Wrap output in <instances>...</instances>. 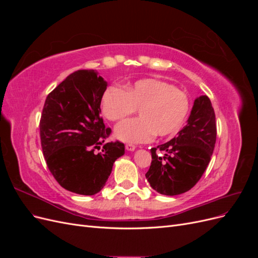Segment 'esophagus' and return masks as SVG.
I'll use <instances>...</instances> for the list:
<instances>
[{
	"label": "esophagus",
	"mask_w": 258,
	"mask_h": 258,
	"mask_svg": "<svg viewBox=\"0 0 258 258\" xmlns=\"http://www.w3.org/2000/svg\"><path fill=\"white\" fill-rule=\"evenodd\" d=\"M126 150L129 151V152H134L136 150V145H134V144H127L126 145Z\"/></svg>",
	"instance_id": "obj_1"
}]
</instances>
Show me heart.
Returning <instances> with one entry per match:
<instances>
[{
  "label": "heart",
  "mask_w": 258,
  "mask_h": 258,
  "mask_svg": "<svg viewBox=\"0 0 258 258\" xmlns=\"http://www.w3.org/2000/svg\"><path fill=\"white\" fill-rule=\"evenodd\" d=\"M188 96L167 82L143 79L124 86H110L101 99V110L108 120L119 121L139 110V119L117 124L115 137L123 142H146L154 135L167 137L182 127L188 115Z\"/></svg>",
  "instance_id": "obj_1"
}]
</instances>
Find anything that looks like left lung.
Wrapping results in <instances>:
<instances>
[{"label": "left lung", "instance_id": "8db88e82", "mask_svg": "<svg viewBox=\"0 0 258 258\" xmlns=\"http://www.w3.org/2000/svg\"><path fill=\"white\" fill-rule=\"evenodd\" d=\"M216 142L215 113L207 96L195 100L186 126L169 142L151 148L152 163L145 176L166 196L188 191L209 165ZM164 152L162 158L157 150Z\"/></svg>", "mask_w": 258, "mask_h": 258}]
</instances>
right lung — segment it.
Returning a JSON list of instances; mask_svg holds the SVG:
<instances>
[{
	"label": "right lung",
	"instance_id": "add662e5",
	"mask_svg": "<svg viewBox=\"0 0 258 258\" xmlns=\"http://www.w3.org/2000/svg\"><path fill=\"white\" fill-rule=\"evenodd\" d=\"M106 87L95 70H79L49 93L41 116V144L49 171L60 186L85 196L103 188L115 160L124 154L123 143H104L111 135L100 116Z\"/></svg>",
	"mask_w": 258,
	"mask_h": 258
}]
</instances>
